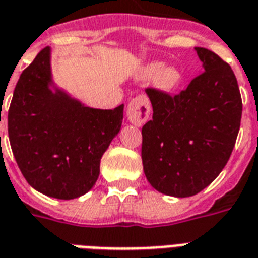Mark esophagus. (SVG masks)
I'll return each mask as SVG.
<instances>
[{"mask_svg": "<svg viewBox=\"0 0 258 258\" xmlns=\"http://www.w3.org/2000/svg\"><path fill=\"white\" fill-rule=\"evenodd\" d=\"M127 120L135 125H142L146 123L150 116V101L146 95H137L128 102L127 106Z\"/></svg>", "mask_w": 258, "mask_h": 258, "instance_id": "obj_1", "label": "esophagus"}]
</instances>
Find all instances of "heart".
I'll list each match as a JSON object with an SVG mask.
<instances>
[{"instance_id":"obj_1","label":"heart","mask_w":258,"mask_h":258,"mask_svg":"<svg viewBox=\"0 0 258 258\" xmlns=\"http://www.w3.org/2000/svg\"><path fill=\"white\" fill-rule=\"evenodd\" d=\"M141 79H152L156 78V85L165 91L176 89L182 82V72L175 67H165L163 68L161 62H152L145 66L139 72Z\"/></svg>"}]
</instances>
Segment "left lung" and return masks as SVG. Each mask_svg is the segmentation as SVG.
<instances>
[{"instance_id":"obj_1","label":"left lung","mask_w":258,"mask_h":258,"mask_svg":"<svg viewBox=\"0 0 258 258\" xmlns=\"http://www.w3.org/2000/svg\"><path fill=\"white\" fill-rule=\"evenodd\" d=\"M204 72L179 94L148 87L153 117L142 127L149 183L172 197H191L226 167L235 146L242 98L234 71L216 53L196 47Z\"/></svg>"}]
</instances>
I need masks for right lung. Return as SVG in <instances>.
Returning a JSON list of instances; mask_svg holds the SVG:
<instances>
[{"mask_svg":"<svg viewBox=\"0 0 258 258\" xmlns=\"http://www.w3.org/2000/svg\"><path fill=\"white\" fill-rule=\"evenodd\" d=\"M50 83V49L45 47L17 81L8 134L28 184L49 197L72 200L97 182L101 157L121 127L124 105L87 108L62 91L53 93Z\"/></svg>","mask_w":258,"mask_h":258,"instance_id":"add662e5","label":"right lung"}]
</instances>
